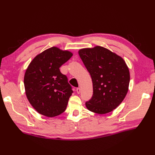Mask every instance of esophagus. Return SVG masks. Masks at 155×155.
<instances>
[{"instance_id": "34e87169", "label": "esophagus", "mask_w": 155, "mask_h": 155, "mask_svg": "<svg viewBox=\"0 0 155 155\" xmlns=\"http://www.w3.org/2000/svg\"><path fill=\"white\" fill-rule=\"evenodd\" d=\"M76 92H77L78 94L80 93V92H81V88H76Z\"/></svg>"}]
</instances>
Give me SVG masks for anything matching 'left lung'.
I'll return each mask as SVG.
<instances>
[{
  "label": "left lung",
  "instance_id": "obj_1",
  "mask_svg": "<svg viewBox=\"0 0 155 155\" xmlns=\"http://www.w3.org/2000/svg\"><path fill=\"white\" fill-rule=\"evenodd\" d=\"M79 55L90 73L93 95L85 103L91 112L104 114L119 106L128 92L130 73L124 59L100 46L80 49Z\"/></svg>",
  "mask_w": 155,
  "mask_h": 155
}]
</instances>
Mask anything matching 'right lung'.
Masks as SVG:
<instances>
[{
	"instance_id": "obj_1",
	"label": "right lung",
	"mask_w": 155,
	"mask_h": 155,
	"mask_svg": "<svg viewBox=\"0 0 155 155\" xmlns=\"http://www.w3.org/2000/svg\"><path fill=\"white\" fill-rule=\"evenodd\" d=\"M72 55L53 46L37 55L28 67L24 77L26 95L39 114L51 118L66 110L73 91L59 68Z\"/></svg>"
}]
</instances>
